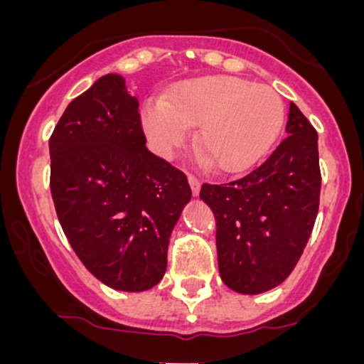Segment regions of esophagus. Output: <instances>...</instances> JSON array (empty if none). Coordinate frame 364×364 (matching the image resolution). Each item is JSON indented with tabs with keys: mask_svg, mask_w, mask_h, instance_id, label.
Here are the masks:
<instances>
[{
	"mask_svg": "<svg viewBox=\"0 0 364 364\" xmlns=\"http://www.w3.org/2000/svg\"><path fill=\"white\" fill-rule=\"evenodd\" d=\"M188 183H190L191 193H193L195 196H198V193H200V186H202V183H200V179H196L195 176H188Z\"/></svg>",
	"mask_w": 364,
	"mask_h": 364,
	"instance_id": "34e87169",
	"label": "esophagus"
}]
</instances>
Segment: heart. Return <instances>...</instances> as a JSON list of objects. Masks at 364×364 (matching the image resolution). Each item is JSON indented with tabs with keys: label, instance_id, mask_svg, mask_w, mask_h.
Listing matches in <instances>:
<instances>
[{
	"label": "heart",
	"instance_id": "obj_1",
	"mask_svg": "<svg viewBox=\"0 0 364 364\" xmlns=\"http://www.w3.org/2000/svg\"><path fill=\"white\" fill-rule=\"evenodd\" d=\"M141 124L152 147L171 157L198 127L196 149L224 173L248 169L269 152L284 124L275 90L237 77L217 75L186 80L166 97L149 101Z\"/></svg>",
	"mask_w": 364,
	"mask_h": 364
}]
</instances>
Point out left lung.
Here are the masks:
<instances>
[{"label": "left lung", "mask_w": 364, "mask_h": 364, "mask_svg": "<svg viewBox=\"0 0 364 364\" xmlns=\"http://www.w3.org/2000/svg\"><path fill=\"white\" fill-rule=\"evenodd\" d=\"M286 133L260 168L200 190L215 215L220 279L241 294H260L289 277L318 214V135L294 102Z\"/></svg>", "instance_id": "obj_1"}]
</instances>
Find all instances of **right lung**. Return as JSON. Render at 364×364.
Instances as JSON below:
<instances>
[{"label":"right lung","mask_w":364,"mask_h":364,"mask_svg":"<svg viewBox=\"0 0 364 364\" xmlns=\"http://www.w3.org/2000/svg\"><path fill=\"white\" fill-rule=\"evenodd\" d=\"M145 141L139 99L118 73L73 99L49 139L63 231L85 269L116 291L161 282L171 232L191 198L185 173Z\"/></svg>","instance_id":"add662e5"}]
</instances>
